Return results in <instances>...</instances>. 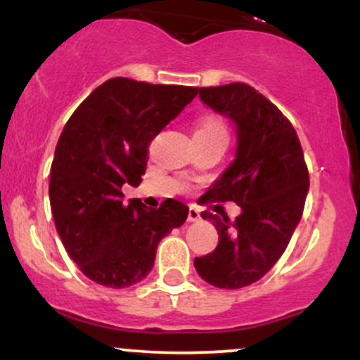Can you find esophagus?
<instances>
[{"mask_svg": "<svg viewBox=\"0 0 360 360\" xmlns=\"http://www.w3.org/2000/svg\"><path fill=\"white\" fill-rule=\"evenodd\" d=\"M201 218V214H200V210L198 208H194V206H191V208H189V212H188V221H198Z\"/></svg>", "mask_w": 360, "mask_h": 360, "instance_id": "34e87169", "label": "esophagus"}]
</instances>
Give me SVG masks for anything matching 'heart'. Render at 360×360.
Returning <instances> with one entry per match:
<instances>
[{
  "label": "heart",
  "instance_id": "1",
  "mask_svg": "<svg viewBox=\"0 0 360 360\" xmlns=\"http://www.w3.org/2000/svg\"><path fill=\"white\" fill-rule=\"evenodd\" d=\"M194 135H203V137H223L226 139V128L225 123L217 115H205L200 118L196 125Z\"/></svg>",
  "mask_w": 360,
  "mask_h": 360
}]
</instances>
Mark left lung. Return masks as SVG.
<instances>
[{
	"label": "left lung",
	"mask_w": 360,
	"mask_h": 360,
	"mask_svg": "<svg viewBox=\"0 0 360 360\" xmlns=\"http://www.w3.org/2000/svg\"><path fill=\"white\" fill-rule=\"evenodd\" d=\"M200 98L237 130L233 162L208 189L206 201H233L242 213L235 221L225 213H201L218 230V245L194 257V267L214 288L238 289L267 274L286 250L303 214L308 167L289 120L252 86L200 88Z\"/></svg>",
	"instance_id": "left-lung-1"
}]
</instances>
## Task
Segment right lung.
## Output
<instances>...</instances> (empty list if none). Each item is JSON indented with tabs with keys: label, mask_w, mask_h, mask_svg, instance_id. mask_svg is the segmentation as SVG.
Wrapping results in <instances>:
<instances>
[{
	"label": "right lung",
	"mask_w": 360,
	"mask_h": 360,
	"mask_svg": "<svg viewBox=\"0 0 360 360\" xmlns=\"http://www.w3.org/2000/svg\"><path fill=\"white\" fill-rule=\"evenodd\" d=\"M196 94L191 86L113 77L65 123L49 198L69 257L94 283L120 289L142 281L159 242L188 218V206L171 198L159 210L137 198L125 205L122 186L142 183L150 142Z\"/></svg>",
	"instance_id": "add662e5"
}]
</instances>
